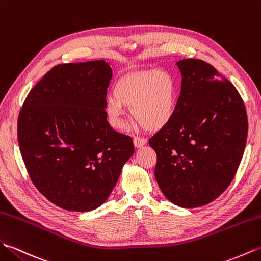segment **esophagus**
I'll use <instances>...</instances> for the list:
<instances>
[{"instance_id": "obj_1", "label": "esophagus", "mask_w": 261, "mask_h": 261, "mask_svg": "<svg viewBox=\"0 0 261 261\" xmlns=\"http://www.w3.org/2000/svg\"><path fill=\"white\" fill-rule=\"evenodd\" d=\"M133 142H134V145H135L136 148H140L143 145H145V144L147 143V140H146V138H143V137H140V136H135L134 140H133Z\"/></svg>"}]
</instances>
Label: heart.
Wrapping results in <instances>:
<instances>
[{
    "instance_id": "1",
    "label": "heart",
    "mask_w": 261,
    "mask_h": 261,
    "mask_svg": "<svg viewBox=\"0 0 261 261\" xmlns=\"http://www.w3.org/2000/svg\"><path fill=\"white\" fill-rule=\"evenodd\" d=\"M177 103V86L169 72L136 71L121 77L114 87V97L106 100L105 111L115 129L124 127V108L148 130L161 129L171 121Z\"/></svg>"
}]
</instances>
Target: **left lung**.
I'll return each mask as SVG.
<instances>
[{"instance_id": "8db88e82", "label": "left lung", "mask_w": 261, "mask_h": 261, "mask_svg": "<svg viewBox=\"0 0 261 261\" xmlns=\"http://www.w3.org/2000/svg\"><path fill=\"white\" fill-rule=\"evenodd\" d=\"M182 74L174 116L149 138L155 178L177 206L198 207L221 195L245 152L248 119L238 90L199 59L176 62Z\"/></svg>"}]
</instances>
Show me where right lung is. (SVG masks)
Masks as SVG:
<instances>
[{"label": "right lung", "instance_id": "obj_1", "mask_svg": "<svg viewBox=\"0 0 261 261\" xmlns=\"http://www.w3.org/2000/svg\"><path fill=\"white\" fill-rule=\"evenodd\" d=\"M105 60L58 65L29 92L17 119V142L32 183L69 211L97 209L134 153L105 111L113 77Z\"/></svg>", "mask_w": 261, "mask_h": 261}]
</instances>
